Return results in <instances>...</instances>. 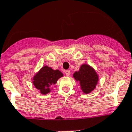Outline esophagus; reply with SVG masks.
<instances>
[{
	"label": "esophagus",
	"instance_id": "1",
	"mask_svg": "<svg viewBox=\"0 0 132 132\" xmlns=\"http://www.w3.org/2000/svg\"><path fill=\"white\" fill-rule=\"evenodd\" d=\"M65 74H66V76H69L70 75V71L67 70H66V71H65Z\"/></svg>",
	"mask_w": 132,
	"mask_h": 132
}]
</instances>
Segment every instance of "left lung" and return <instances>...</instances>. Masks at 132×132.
<instances>
[{
  "label": "left lung",
  "instance_id": "1",
  "mask_svg": "<svg viewBox=\"0 0 132 132\" xmlns=\"http://www.w3.org/2000/svg\"><path fill=\"white\" fill-rule=\"evenodd\" d=\"M72 77L79 83L81 91L85 94L93 92L99 81V76L96 70L86 63L82 64L79 71H76Z\"/></svg>",
  "mask_w": 132,
  "mask_h": 132
}]
</instances>
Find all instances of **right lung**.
Returning a JSON list of instances; mask_svg holds the SVG:
<instances>
[{
	"mask_svg": "<svg viewBox=\"0 0 132 132\" xmlns=\"http://www.w3.org/2000/svg\"><path fill=\"white\" fill-rule=\"evenodd\" d=\"M64 75L59 70H53L48 66H43L34 75L32 83L38 92L46 95L52 91V87Z\"/></svg>",
	"mask_w": 132,
	"mask_h": 132,
	"instance_id": "obj_1",
	"label": "right lung"
}]
</instances>
